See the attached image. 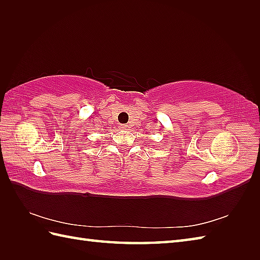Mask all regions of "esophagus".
<instances>
[{
  "label": "esophagus",
  "mask_w": 260,
  "mask_h": 260,
  "mask_svg": "<svg viewBox=\"0 0 260 260\" xmlns=\"http://www.w3.org/2000/svg\"><path fill=\"white\" fill-rule=\"evenodd\" d=\"M119 128H120V129H127V128H128V126L125 125V124H121V125L119 126Z\"/></svg>",
  "instance_id": "1"
}]
</instances>
